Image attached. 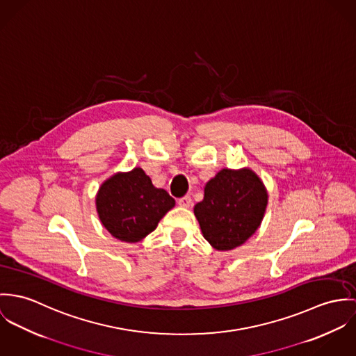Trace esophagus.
I'll return each mask as SVG.
<instances>
[{"label":"esophagus","mask_w":356,"mask_h":356,"mask_svg":"<svg viewBox=\"0 0 356 356\" xmlns=\"http://www.w3.org/2000/svg\"><path fill=\"white\" fill-rule=\"evenodd\" d=\"M177 203H179L181 207H191V206H193V199H191V197L186 195V197H180V199L177 200Z\"/></svg>","instance_id":"obj_1"}]
</instances>
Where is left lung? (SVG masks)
Here are the masks:
<instances>
[{
    "label": "left lung",
    "instance_id": "8db88e82",
    "mask_svg": "<svg viewBox=\"0 0 356 356\" xmlns=\"http://www.w3.org/2000/svg\"><path fill=\"white\" fill-rule=\"evenodd\" d=\"M266 204V188L251 169H222L206 183L194 213L203 237L216 250L228 251L255 234Z\"/></svg>",
    "mask_w": 356,
    "mask_h": 356
}]
</instances>
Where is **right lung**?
Here are the masks:
<instances>
[{"label":"right lung","mask_w":356,"mask_h":356,"mask_svg":"<svg viewBox=\"0 0 356 356\" xmlns=\"http://www.w3.org/2000/svg\"><path fill=\"white\" fill-rule=\"evenodd\" d=\"M95 200L102 225L112 236L127 243L152 234L175 206V199L156 188L142 168L113 175L99 187Z\"/></svg>","instance_id":"1"}]
</instances>
